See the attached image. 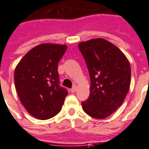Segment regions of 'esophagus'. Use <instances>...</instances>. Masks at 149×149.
I'll list each match as a JSON object with an SVG mask.
<instances>
[{
	"label": "esophagus",
	"mask_w": 149,
	"mask_h": 149,
	"mask_svg": "<svg viewBox=\"0 0 149 149\" xmlns=\"http://www.w3.org/2000/svg\"><path fill=\"white\" fill-rule=\"evenodd\" d=\"M76 90H77V86L76 85H74L72 88L71 89H70V91H71V93H74L76 92Z\"/></svg>",
	"instance_id": "obj_1"
}]
</instances>
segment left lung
<instances>
[{
	"label": "left lung",
	"mask_w": 149,
	"mask_h": 149,
	"mask_svg": "<svg viewBox=\"0 0 149 149\" xmlns=\"http://www.w3.org/2000/svg\"><path fill=\"white\" fill-rule=\"evenodd\" d=\"M90 77L89 97L83 111L94 118L110 116L121 106L131 84V66L116 46L103 38L78 44Z\"/></svg>",
	"instance_id": "left-lung-1"
}]
</instances>
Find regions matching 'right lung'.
I'll use <instances>...</instances> for the list:
<instances>
[{
  "label": "right lung",
  "instance_id": "1",
  "mask_svg": "<svg viewBox=\"0 0 149 149\" xmlns=\"http://www.w3.org/2000/svg\"><path fill=\"white\" fill-rule=\"evenodd\" d=\"M67 46L42 43L29 51L14 71L17 93L25 109L41 120L56 116L64 104L67 89L60 86L58 63Z\"/></svg>",
  "mask_w": 149,
  "mask_h": 149
}]
</instances>
